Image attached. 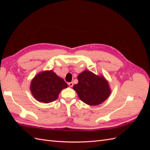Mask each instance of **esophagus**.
<instances>
[{"mask_svg":"<svg viewBox=\"0 0 150 150\" xmlns=\"http://www.w3.org/2000/svg\"><path fill=\"white\" fill-rule=\"evenodd\" d=\"M68 85H69V87H72V86H73V83H72V82H70L68 83Z\"/></svg>","mask_w":150,"mask_h":150,"instance_id":"1","label":"esophagus"}]
</instances>
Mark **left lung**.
<instances>
[{
	"label": "left lung",
	"mask_w": 150,
	"mask_h": 150,
	"mask_svg": "<svg viewBox=\"0 0 150 150\" xmlns=\"http://www.w3.org/2000/svg\"><path fill=\"white\" fill-rule=\"evenodd\" d=\"M78 83L74 85L73 89L81 100L88 105H98L110 96V86L103 76H97L85 70L78 75Z\"/></svg>",
	"instance_id": "1"
}]
</instances>
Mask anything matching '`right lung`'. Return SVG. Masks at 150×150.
I'll return each mask as SVG.
<instances>
[{"label": "right lung", "instance_id": "obj_1", "mask_svg": "<svg viewBox=\"0 0 150 150\" xmlns=\"http://www.w3.org/2000/svg\"><path fill=\"white\" fill-rule=\"evenodd\" d=\"M67 84L53 71H45L36 75L31 81L30 91L39 102L49 103L56 100L61 90Z\"/></svg>", "mask_w": 150, "mask_h": 150}]
</instances>
